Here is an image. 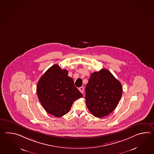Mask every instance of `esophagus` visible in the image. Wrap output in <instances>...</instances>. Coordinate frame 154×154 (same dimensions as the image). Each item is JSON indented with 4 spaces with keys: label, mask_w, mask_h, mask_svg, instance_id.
<instances>
[{
    "label": "esophagus",
    "mask_w": 154,
    "mask_h": 154,
    "mask_svg": "<svg viewBox=\"0 0 154 154\" xmlns=\"http://www.w3.org/2000/svg\"><path fill=\"white\" fill-rule=\"evenodd\" d=\"M79 91L83 93V91H84V88L83 87H79Z\"/></svg>",
    "instance_id": "34e87169"
}]
</instances>
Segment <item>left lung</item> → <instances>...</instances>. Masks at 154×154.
I'll return each instance as SVG.
<instances>
[{"instance_id": "left-lung-1", "label": "left lung", "mask_w": 154, "mask_h": 154, "mask_svg": "<svg viewBox=\"0 0 154 154\" xmlns=\"http://www.w3.org/2000/svg\"><path fill=\"white\" fill-rule=\"evenodd\" d=\"M123 87L106 69L92 73L85 87V103L97 118L107 116L116 109L122 97Z\"/></svg>"}]
</instances>
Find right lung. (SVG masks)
Returning <instances> with one entry per match:
<instances>
[{"label":"right lung","mask_w":154,"mask_h":154,"mask_svg":"<svg viewBox=\"0 0 154 154\" xmlns=\"http://www.w3.org/2000/svg\"><path fill=\"white\" fill-rule=\"evenodd\" d=\"M38 98L45 110L56 117L69 112L73 102L83 97L74 85L68 71L54 65L39 79L36 87Z\"/></svg>","instance_id":"right-lung-1"}]
</instances>
